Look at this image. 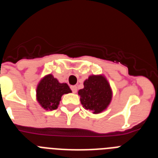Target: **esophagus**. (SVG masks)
<instances>
[{"mask_svg":"<svg viewBox=\"0 0 158 158\" xmlns=\"http://www.w3.org/2000/svg\"><path fill=\"white\" fill-rule=\"evenodd\" d=\"M70 89L73 93H76L77 91V86H75V85L70 86Z\"/></svg>","mask_w":158,"mask_h":158,"instance_id":"1","label":"esophagus"}]
</instances>
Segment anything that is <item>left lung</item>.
Returning <instances> with one entry per match:
<instances>
[{
  "label": "left lung",
  "mask_w": 158,
  "mask_h": 158,
  "mask_svg": "<svg viewBox=\"0 0 158 158\" xmlns=\"http://www.w3.org/2000/svg\"><path fill=\"white\" fill-rule=\"evenodd\" d=\"M81 103L85 109L99 114L109 105L112 97L111 87L102 75L89 76L84 82V89L78 91Z\"/></svg>",
  "instance_id": "left-lung-1"
}]
</instances>
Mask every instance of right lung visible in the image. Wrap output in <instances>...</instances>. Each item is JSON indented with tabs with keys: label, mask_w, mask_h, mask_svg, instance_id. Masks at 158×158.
<instances>
[{
	"label": "right lung",
	"mask_w": 158,
	"mask_h": 158,
	"mask_svg": "<svg viewBox=\"0 0 158 158\" xmlns=\"http://www.w3.org/2000/svg\"><path fill=\"white\" fill-rule=\"evenodd\" d=\"M65 83H59L52 74H48L40 81L36 89V97L40 105L46 110H55L64 94L71 93Z\"/></svg>",
	"instance_id": "1"
}]
</instances>
